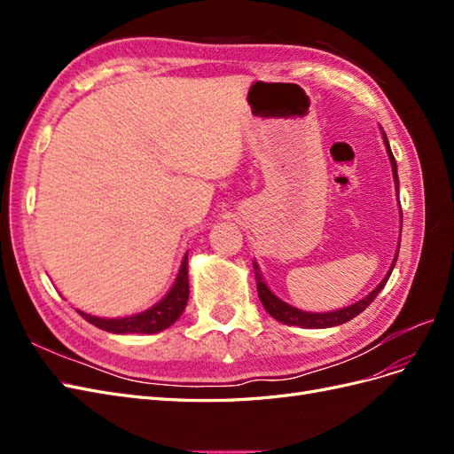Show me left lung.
<instances>
[{
    "label": "left lung",
    "instance_id": "left-lung-1",
    "mask_svg": "<svg viewBox=\"0 0 454 454\" xmlns=\"http://www.w3.org/2000/svg\"><path fill=\"white\" fill-rule=\"evenodd\" d=\"M382 138H384V145H387V151H388V159L392 162V174H394V182H395V189L400 191V180H397V167H395V159L392 155V149H390V144L387 140V134L382 132ZM397 254H400V246H397V252H395V257H394V263L388 270L387 277L382 278V282L375 287L373 292H371L369 295H365L364 299H360L358 303H354L350 307H345L340 310H333V312H305V310H299L292 305L284 303L282 299H278L277 295H274L267 284L263 282V278H261L259 274V267L257 263H254V270H255V278H257V295H259V301L261 305L265 307V310L272 316L274 320H278L286 325H299V327H309V329H322V327H333V325H340L345 324L348 320H352L354 316H358L360 312H364L371 303H373V299L379 295V292L382 290L384 286H387L390 274H392V269L395 265V259H397Z\"/></svg>",
    "mask_w": 454,
    "mask_h": 454
}]
</instances>
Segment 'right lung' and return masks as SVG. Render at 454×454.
Here are the masks:
<instances>
[{"instance_id":"obj_1","label":"right lung","mask_w":454,"mask_h":454,"mask_svg":"<svg viewBox=\"0 0 454 454\" xmlns=\"http://www.w3.org/2000/svg\"><path fill=\"white\" fill-rule=\"evenodd\" d=\"M187 299H189V277H187V254H185L180 272H177L176 282L170 287V292L151 309L140 314L125 316V318H98V316H92L87 312H81V310L77 312L83 316L89 324L100 327L109 333H119V335L159 333L180 318L182 312L185 310Z\"/></svg>"}]
</instances>
